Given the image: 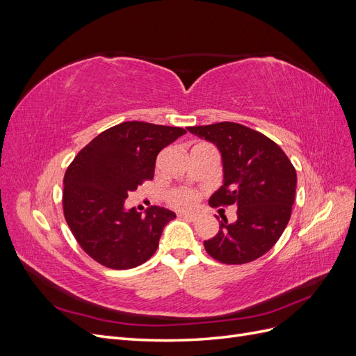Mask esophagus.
<instances>
[{
  "label": "esophagus",
  "instance_id": "obj_1",
  "mask_svg": "<svg viewBox=\"0 0 356 356\" xmlns=\"http://www.w3.org/2000/svg\"><path fill=\"white\" fill-rule=\"evenodd\" d=\"M179 217H184V218H188L191 221H196L200 218V213L199 212H188V211H182L179 212Z\"/></svg>",
  "mask_w": 356,
  "mask_h": 356
}]
</instances>
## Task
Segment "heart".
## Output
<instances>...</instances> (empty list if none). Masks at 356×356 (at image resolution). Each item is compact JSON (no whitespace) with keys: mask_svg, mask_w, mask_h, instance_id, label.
<instances>
[{"mask_svg":"<svg viewBox=\"0 0 356 356\" xmlns=\"http://www.w3.org/2000/svg\"><path fill=\"white\" fill-rule=\"evenodd\" d=\"M169 200L175 208H188L197 202V193L190 188H174L169 193Z\"/></svg>","mask_w":356,"mask_h":356,"instance_id":"b5f03b06","label":"heart"}]
</instances>
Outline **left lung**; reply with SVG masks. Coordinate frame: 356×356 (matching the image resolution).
I'll return each instance as SVG.
<instances>
[{
	"label": "left lung",
	"mask_w": 356,
	"mask_h": 356,
	"mask_svg": "<svg viewBox=\"0 0 356 356\" xmlns=\"http://www.w3.org/2000/svg\"><path fill=\"white\" fill-rule=\"evenodd\" d=\"M187 131L217 145L222 159V186L211 207H238V218L220 221L204 241L207 252L224 264L257 260L281 238L293 211L297 174L282 148L270 138L233 122L193 126Z\"/></svg>",
	"instance_id": "8db88e82"
}]
</instances>
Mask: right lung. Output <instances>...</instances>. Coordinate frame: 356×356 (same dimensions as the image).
<instances>
[{
  "label": "right lung",
  "mask_w": 356,
  "mask_h": 356,
  "mask_svg": "<svg viewBox=\"0 0 356 356\" xmlns=\"http://www.w3.org/2000/svg\"><path fill=\"white\" fill-rule=\"evenodd\" d=\"M186 129L124 122L106 129L75 156L63 178V215L83 251L99 264L126 270L156 252L177 215L152 207L126 209L129 193L153 179L156 159Z\"/></svg>",
  "instance_id": "add662e5"
}]
</instances>
